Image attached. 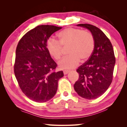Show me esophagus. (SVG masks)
<instances>
[{
	"label": "esophagus",
	"mask_w": 127,
	"mask_h": 127,
	"mask_svg": "<svg viewBox=\"0 0 127 127\" xmlns=\"http://www.w3.org/2000/svg\"><path fill=\"white\" fill-rule=\"evenodd\" d=\"M63 72H64V74H67L69 73V71L67 70H64Z\"/></svg>",
	"instance_id": "34e87169"
}]
</instances>
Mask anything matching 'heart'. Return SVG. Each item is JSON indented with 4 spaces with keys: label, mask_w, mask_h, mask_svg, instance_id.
Instances as JSON below:
<instances>
[{
    "label": "heart",
    "mask_w": 127,
    "mask_h": 127,
    "mask_svg": "<svg viewBox=\"0 0 127 127\" xmlns=\"http://www.w3.org/2000/svg\"><path fill=\"white\" fill-rule=\"evenodd\" d=\"M59 41L50 38L47 49L54 60L59 61L63 57V48L69 47L68 57L60 64L63 69H72L80 62H86L91 57L95 48L94 37L91 33L83 29L67 28L58 34Z\"/></svg>",
    "instance_id": "obj_1"
}]
</instances>
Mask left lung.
Wrapping results in <instances>:
<instances>
[{
	"label": "left lung",
	"mask_w": 127,
	"mask_h": 127,
	"mask_svg": "<svg viewBox=\"0 0 127 127\" xmlns=\"http://www.w3.org/2000/svg\"><path fill=\"white\" fill-rule=\"evenodd\" d=\"M77 26L91 31L95 48L91 57L76 70L79 77L74 88L82 98L94 99L103 94L112 83L116 58L110 40L100 29L88 24Z\"/></svg>",
	"instance_id": "obj_1"
}]
</instances>
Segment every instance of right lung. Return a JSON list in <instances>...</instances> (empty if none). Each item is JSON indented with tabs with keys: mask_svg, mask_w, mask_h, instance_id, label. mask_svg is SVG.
Wrapping results in <instances>:
<instances>
[{
	"mask_svg": "<svg viewBox=\"0 0 127 127\" xmlns=\"http://www.w3.org/2000/svg\"><path fill=\"white\" fill-rule=\"evenodd\" d=\"M62 27L41 25L22 36L17 45L14 71L22 93L36 102L53 98L58 89V82L64 76L56 72L57 64L47 49V43L54 33Z\"/></svg>",
	"mask_w": 127,
	"mask_h": 127,
	"instance_id": "1",
	"label": "right lung"
}]
</instances>
